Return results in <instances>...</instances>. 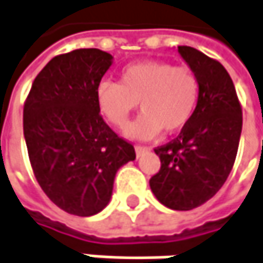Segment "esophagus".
<instances>
[{
  "label": "esophagus",
  "instance_id": "obj_1",
  "mask_svg": "<svg viewBox=\"0 0 263 263\" xmlns=\"http://www.w3.org/2000/svg\"><path fill=\"white\" fill-rule=\"evenodd\" d=\"M150 148L148 147H144V146H135V153H137V158H141L144 153H147Z\"/></svg>",
  "mask_w": 263,
  "mask_h": 263
}]
</instances>
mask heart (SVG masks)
<instances>
[{"label":"heart","mask_w":263,"mask_h":263,"mask_svg":"<svg viewBox=\"0 0 263 263\" xmlns=\"http://www.w3.org/2000/svg\"><path fill=\"white\" fill-rule=\"evenodd\" d=\"M199 98V82L187 67L163 61L128 65L120 83L104 80L97 87L101 113L117 128H125L140 104L143 115L125 131L134 140H150L162 129L173 134L192 119Z\"/></svg>","instance_id":"obj_1"}]
</instances>
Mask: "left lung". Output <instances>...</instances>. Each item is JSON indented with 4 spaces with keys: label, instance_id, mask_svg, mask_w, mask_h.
Masks as SVG:
<instances>
[{
    "label": "left lung",
    "instance_id": "left-lung-1",
    "mask_svg": "<svg viewBox=\"0 0 263 263\" xmlns=\"http://www.w3.org/2000/svg\"><path fill=\"white\" fill-rule=\"evenodd\" d=\"M178 53L198 77L199 98L177 138L155 148L161 170L150 178V189L165 207L187 211L223 186L237 158L242 113L232 79L220 62L189 46H178Z\"/></svg>",
    "mask_w": 263,
    "mask_h": 263
}]
</instances>
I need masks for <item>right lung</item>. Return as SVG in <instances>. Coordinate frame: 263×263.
Segmentation results:
<instances>
[{
	"label": "right lung",
	"mask_w": 263,
	"mask_h": 263,
	"mask_svg": "<svg viewBox=\"0 0 263 263\" xmlns=\"http://www.w3.org/2000/svg\"><path fill=\"white\" fill-rule=\"evenodd\" d=\"M113 64L100 49L54 56L35 77L24 107V135L35 178L74 216H93L111 199L117 170L134 146L102 120L97 87Z\"/></svg>",
	"instance_id": "1"
}]
</instances>
